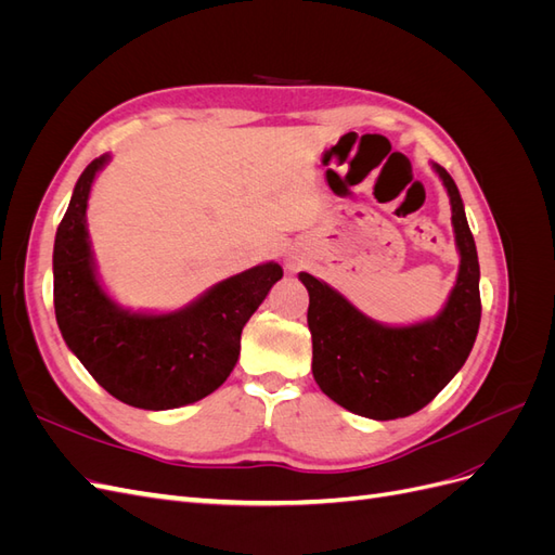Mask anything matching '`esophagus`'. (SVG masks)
<instances>
[{
  "label": "esophagus",
  "mask_w": 555,
  "mask_h": 555,
  "mask_svg": "<svg viewBox=\"0 0 555 555\" xmlns=\"http://www.w3.org/2000/svg\"><path fill=\"white\" fill-rule=\"evenodd\" d=\"M287 266L292 268V271H296V268L300 266V261H298V259H289V261H287Z\"/></svg>",
  "instance_id": "obj_1"
}]
</instances>
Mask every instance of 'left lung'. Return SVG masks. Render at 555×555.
Here are the masks:
<instances>
[{
	"instance_id": "obj_1",
	"label": "left lung",
	"mask_w": 555,
	"mask_h": 555,
	"mask_svg": "<svg viewBox=\"0 0 555 555\" xmlns=\"http://www.w3.org/2000/svg\"><path fill=\"white\" fill-rule=\"evenodd\" d=\"M451 201V224L461 251L459 280L444 310L422 324L384 326L359 312L326 282L300 273L310 294L312 375L345 410L389 422L426 408L456 375L475 345L481 298L479 259L456 182L433 164Z\"/></svg>"
}]
</instances>
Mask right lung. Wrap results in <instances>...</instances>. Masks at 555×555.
I'll use <instances>...</instances> for the list:
<instances>
[{
  "label": "right lung",
  "instance_id": "right-lung-1",
  "mask_svg": "<svg viewBox=\"0 0 555 555\" xmlns=\"http://www.w3.org/2000/svg\"><path fill=\"white\" fill-rule=\"evenodd\" d=\"M108 162L80 173L55 236V317L64 343L104 389L141 410H173L220 389L241 354V333L282 278L261 263L215 284L169 314L129 312L102 289L94 273L86 210L92 180Z\"/></svg>",
  "mask_w": 555,
  "mask_h": 555
}]
</instances>
